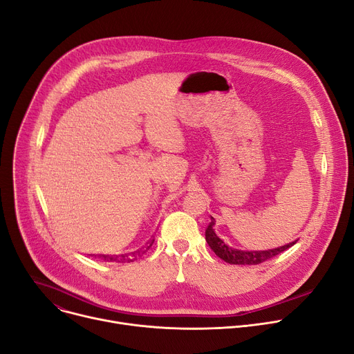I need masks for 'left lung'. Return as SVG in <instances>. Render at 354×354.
Wrapping results in <instances>:
<instances>
[{
  "label": "left lung",
  "instance_id": "1",
  "mask_svg": "<svg viewBox=\"0 0 354 354\" xmlns=\"http://www.w3.org/2000/svg\"><path fill=\"white\" fill-rule=\"evenodd\" d=\"M214 225H215V220L211 216V223L205 230V241L209 245V248L215 252L216 257H220L223 261L232 263V265H258L261 262H265L270 258H274L277 255H279L281 252L286 251L288 248H290L292 245H295V242L286 243L283 247L279 248H274V250H266V251H241V250H235L215 234L214 231Z\"/></svg>",
  "mask_w": 354,
  "mask_h": 354
}]
</instances>
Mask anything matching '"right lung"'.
I'll use <instances>...</instances> for the list:
<instances>
[{"instance_id":"add662e5","label":"right lung","mask_w":354,"mask_h":354,"mask_svg":"<svg viewBox=\"0 0 354 354\" xmlns=\"http://www.w3.org/2000/svg\"><path fill=\"white\" fill-rule=\"evenodd\" d=\"M154 242V239L150 242V245L146 248V251L151 247V243ZM146 251H143L142 252V250L140 251H138V252H131L130 255H122V257H109V255H102V259L104 261V262H120V263H123V262H133V261H138V258H140ZM100 257V255H99Z\"/></svg>"}]
</instances>
